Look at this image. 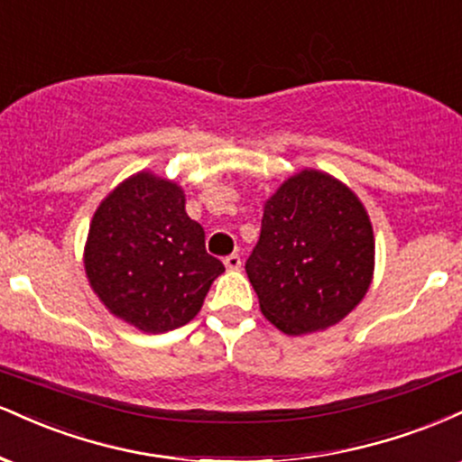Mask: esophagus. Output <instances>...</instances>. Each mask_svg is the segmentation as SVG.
Returning a JSON list of instances; mask_svg holds the SVG:
<instances>
[{"mask_svg":"<svg viewBox=\"0 0 462 462\" xmlns=\"http://www.w3.org/2000/svg\"><path fill=\"white\" fill-rule=\"evenodd\" d=\"M225 265L226 270H240L242 268V257L240 254H229V257H225Z\"/></svg>","mask_w":462,"mask_h":462,"instance_id":"1","label":"esophagus"}]
</instances>
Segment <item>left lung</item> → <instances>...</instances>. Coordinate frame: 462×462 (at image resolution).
Returning a JSON list of instances; mask_svg holds the SVG:
<instances>
[{"mask_svg": "<svg viewBox=\"0 0 462 462\" xmlns=\"http://www.w3.org/2000/svg\"><path fill=\"white\" fill-rule=\"evenodd\" d=\"M246 274L262 313L285 335L333 327L370 290V216L335 177L300 171L265 200Z\"/></svg>", "mask_w": 462, "mask_h": 462, "instance_id": "1", "label": "left lung"}]
</instances>
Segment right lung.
<instances>
[{
	"label": "right lung",
	"mask_w": 462,
	"mask_h": 462,
	"mask_svg": "<svg viewBox=\"0 0 462 462\" xmlns=\"http://www.w3.org/2000/svg\"><path fill=\"white\" fill-rule=\"evenodd\" d=\"M90 287L107 311L143 333L188 324L225 273L205 251V231L186 214L177 183L138 172L101 200L84 248Z\"/></svg>",
	"instance_id": "1"
}]
</instances>
